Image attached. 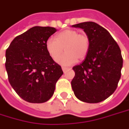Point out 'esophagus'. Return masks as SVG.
I'll list each match as a JSON object with an SVG mask.
<instances>
[{
	"mask_svg": "<svg viewBox=\"0 0 129 129\" xmlns=\"http://www.w3.org/2000/svg\"><path fill=\"white\" fill-rule=\"evenodd\" d=\"M69 68H68V67H62V70H63V72H66L67 70H69Z\"/></svg>",
	"mask_w": 129,
	"mask_h": 129,
	"instance_id": "esophagus-1",
	"label": "esophagus"
}]
</instances>
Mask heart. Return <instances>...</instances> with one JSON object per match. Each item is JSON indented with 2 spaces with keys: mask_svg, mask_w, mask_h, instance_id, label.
I'll use <instances>...</instances> for the list:
<instances>
[{
  "mask_svg": "<svg viewBox=\"0 0 129 129\" xmlns=\"http://www.w3.org/2000/svg\"><path fill=\"white\" fill-rule=\"evenodd\" d=\"M89 48V37L76 30H63L55 35V39L49 38L46 42V49L50 57L55 61L57 59V63L62 66L74 64L77 58L84 59L87 56ZM63 49L66 52L61 56Z\"/></svg>",
  "mask_w": 129,
  "mask_h": 129,
  "instance_id": "heart-1",
  "label": "heart"
}]
</instances>
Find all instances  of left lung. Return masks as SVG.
I'll use <instances>...</instances> for the list:
<instances>
[{
    "label": "left lung",
    "instance_id": "left-lung-1",
    "mask_svg": "<svg viewBox=\"0 0 129 129\" xmlns=\"http://www.w3.org/2000/svg\"><path fill=\"white\" fill-rule=\"evenodd\" d=\"M72 27L83 29L90 39L85 59L73 67L72 89L82 102H101L117 87L123 67L120 49L110 33L95 22H85Z\"/></svg>",
    "mask_w": 129,
    "mask_h": 129
}]
</instances>
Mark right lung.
Here are the masks:
<instances>
[{
	"label": "right lung",
	"instance_id": "add662e5",
	"mask_svg": "<svg viewBox=\"0 0 129 129\" xmlns=\"http://www.w3.org/2000/svg\"><path fill=\"white\" fill-rule=\"evenodd\" d=\"M57 30L35 26L14 39L6 51V69L15 92L30 103H44L52 96L63 72L46 49V42Z\"/></svg>",
	"mask_w": 129,
	"mask_h": 129
}]
</instances>
